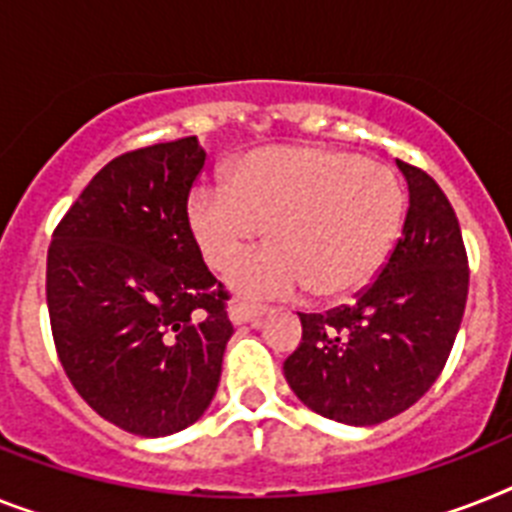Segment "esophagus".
<instances>
[{"mask_svg": "<svg viewBox=\"0 0 512 512\" xmlns=\"http://www.w3.org/2000/svg\"><path fill=\"white\" fill-rule=\"evenodd\" d=\"M266 316V308L248 306V303H232L230 306V322L232 324H259Z\"/></svg>", "mask_w": 512, "mask_h": 512, "instance_id": "34e87169", "label": "esophagus"}]
</instances>
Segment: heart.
Wrapping results in <instances>:
<instances>
[{"mask_svg":"<svg viewBox=\"0 0 512 512\" xmlns=\"http://www.w3.org/2000/svg\"><path fill=\"white\" fill-rule=\"evenodd\" d=\"M405 222L398 175L371 159L314 143L248 151L225 183L188 198V230L211 269H227L264 229L266 249L232 266L227 282L246 298H285L303 287L342 298L369 285Z\"/></svg>","mask_w":512,"mask_h":512,"instance_id":"heart-1","label":"heart"}]
</instances>
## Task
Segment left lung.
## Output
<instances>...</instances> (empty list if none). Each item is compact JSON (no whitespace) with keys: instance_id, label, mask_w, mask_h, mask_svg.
I'll use <instances>...</instances> for the list:
<instances>
[{"instance_id":"left-lung-1","label":"left lung","mask_w":512,"mask_h":512,"mask_svg":"<svg viewBox=\"0 0 512 512\" xmlns=\"http://www.w3.org/2000/svg\"><path fill=\"white\" fill-rule=\"evenodd\" d=\"M408 183L403 235L379 277L327 314H301L303 342L285 379L303 405L348 426L411 408L445 366L468 298L458 217L426 172L398 162Z\"/></svg>"}]
</instances>
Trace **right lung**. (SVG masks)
<instances>
[{
  "mask_svg": "<svg viewBox=\"0 0 512 512\" xmlns=\"http://www.w3.org/2000/svg\"><path fill=\"white\" fill-rule=\"evenodd\" d=\"M204 162L196 135L117 156L70 206L46 256L65 374L101 418L138 437L204 416L232 337L227 293L188 230Z\"/></svg>",
  "mask_w": 512,
  "mask_h": 512,
  "instance_id": "right-lung-1",
  "label": "right lung"
}]
</instances>
